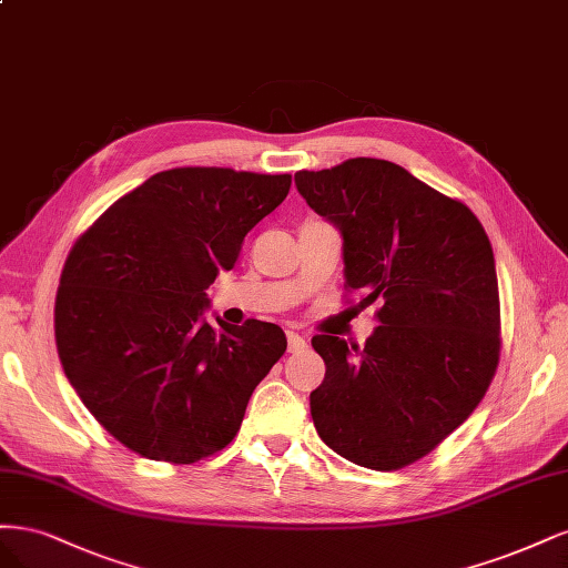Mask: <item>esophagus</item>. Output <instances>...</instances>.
I'll use <instances>...</instances> for the list:
<instances>
[{"instance_id": "34e87169", "label": "esophagus", "mask_w": 568, "mask_h": 568, "mask_svg": "<svg viewBox=\"0 0 568 568\" xmlns=\"http://www.w3.org/2000/svg\"><path fill=\"white\" fill-rule=\"evenodd\" d=\"M304 346H306V342H304V337H302L300 333H292V331H287V349H290L292 354L304 352Z\"/></svg>"}]
</instances>
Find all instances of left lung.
Wrapping results in <instances>:
<instances>
[{
	"instance_id": "1",
	"label": "left lung",
	"mask_w": 568,
	"mask_h": 568,
	"mask_svg": "<svg viewBox=\"0 0 568 568\" xmlns=\"http://www.w3.org/2000/svg\"><path fill=\"white\" fill-rule=\"evenodd\" d=\"M306 205L342 233L344 283L379 302L363 349L316 335L318 436L346 460L389 471L434 450L479 406L500 356L493 247L479 219L389 160L297 172Z\"/></svg>"
}]
</instances>
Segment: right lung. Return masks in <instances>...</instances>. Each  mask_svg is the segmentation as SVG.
<instances>
[{"mask_svg": "<svg viewBox=\"0 0 568 568\" xmlns=\"http://www.w3.org/2000/svg\"><path fill=\"white\" fill-rule=\"evenodd\" d=\"M290 181L226 168L158 172L70 250L53 311L59 358L87 410L130 450L191 465L241 429L287 339L254 318L210 325L205 290Z\"/></svg>", "mask_w": 568, "mask_h": 568, "instance_id": "right-lung-1", "label": "right lung"}]
</instances>
